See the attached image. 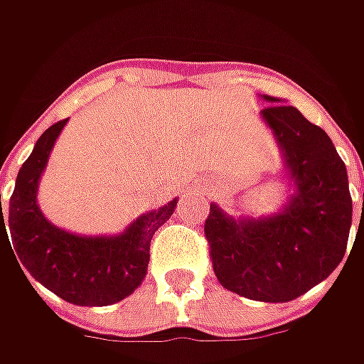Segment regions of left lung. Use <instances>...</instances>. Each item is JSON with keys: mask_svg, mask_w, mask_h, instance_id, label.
Here are the masks:
<instances>
[{"mask_svg": "<svg viewBox=\"0 0 364 364\" xmlns=\"http://www.w3.org/2000/svg\"><path fill=\"white\" fill-rule=\"evenodd\" d=\"M272 101L261 115L284 149L296 194L282 215L245 220L217 204L204 223L213 269L235 294L257 301L300 298L338 267L353 223L346 166L324 129L296 107Z\"/></svg>", "mask_w": 364, "mask_h": 364, "instance_id": "1", "label": "left lung"}]
</instances>
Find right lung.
I'll return each mask as SVG.
<instances>
[{"label": "right lung", "instance_id": "1", "mask_svg": "<svg viewBox=\"0 0 364 364\" xmlns=\"http://www.w3.org/2000/svg\"><path fill=\"white\" fill-rule=\"evenodd\" d=\"M64 123L66 119L58 121L40 135L18 172L7 215L11 243L0 196V241L4 237L9 247L14 245L16 263L20 260L18 265L58 298L77 306H109L127 298L144 282L151 237L172 217L176 200L139 217L123 235L111 239L77 237L50 225L36 204V188Z\"/></svg>", "mask_w": 364, "mask_h": 364}]
</instances>
